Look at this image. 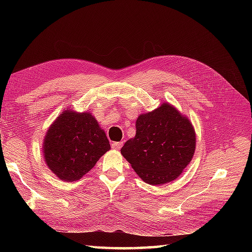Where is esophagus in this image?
I'll return each mask as SVG.
<instances>
[{
  "label": "esophagus",
  "instance_id": "esophagus-1",
  "mask_svg": "<svg viewBox=\"0 0 252 252\" xmlns=\"http://www.w3.org/2000/svg\"><path fill=\"white\" fill-rule=\"evenodd\" d=\"M123 145V142H114L111 144V147L114 149H120Z\"/></svg>",
  "mask_w": 252,
  "mask_h": 252
}]
</instances>
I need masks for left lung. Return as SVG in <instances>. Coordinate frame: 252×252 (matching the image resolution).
Masks as SVG:
<instances>
[{
	"label": "left lung",
	"mask_w": 252,
	"mask_h": 252,
	"mask_svg": "<svg viewBox=\"0 0 252 252\" xmlns=\"http://www.w3.org/2000/svg\"><path fill=\"white\" fill-rule=\"evenodd\" d=\"M196 148V133L186 116L169 103L138 116L136 134L121 148L140 178L151 185L174 181Z\"/></svg>",
	"instance_id": "8db88e82"
}]
</instances>
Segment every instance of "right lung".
Here are the masks:
<instances>
[{
    "label": "right lung",
    "instance_id": "right-lung-1",
    "mask_svg": "<svg viewBox=\"0 0 252 252\" xmlns=\"http://www.w3.org/2000/svg\"><path fill=\"white\" fill-rule=\"evenodd\" d=\"M42 149L52 172L62 181L74 182L94 167L110 144L92 114L68 109L49 127Z\"/></svg>",
    "mask_w": 252,
    "mask_h": 252
}]
</instances>
